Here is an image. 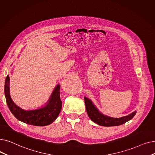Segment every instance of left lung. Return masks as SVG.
<instances>
[{
    "mask_svg": "<svg viewBox=\"0 0 155 155\" xmlns=\"http://www.w3.org/2000/svg\"><path fill=\"white\" fill-rule=\"evenodd\" d=\"M84 100L86 110L89 117L94 123L101 126L111 127L122 125L131 120L136 114V111H135L129 115L118 118L107 117L99 111L90 99L85 97Z\"/></svg>",
    "mask_w": 155,
    "mask_h": 155,
    "instance_id": "8db88e82",
    "label": "left lung"
}]
</instances>
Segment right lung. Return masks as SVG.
<instances>
[{"label":"right lung","mask_w":155,"mask_h":155,"mask_svg":"<svg viewBox=\"0 0 155 155\" xmlns=\"http://www.w3.org/2000/svg\"><path fill=\"white\" fill-rule=\"evenodd\" d=\"M9 85V77L8 75L4 85L7 104L12 115L19 121L35 126H45L52 124L58 117L62 107L59 85L55 87L48 104L40 109L30 111H25L14 103L10 97Z\"/></svg>","instance_id":"right-lung-1"}]
</instances>
